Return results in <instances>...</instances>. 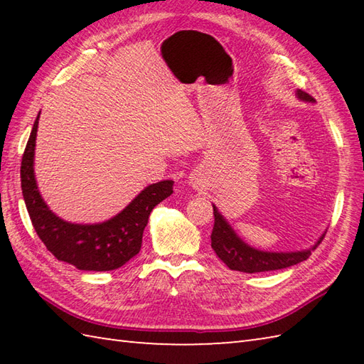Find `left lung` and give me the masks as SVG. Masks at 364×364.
Returning <instances> with one entry per match:
<instances>
[{
	"label": "left lung",
	"mask_w": 364,
	"mask_h": 364,
	"mask_svg": "<svg viewBox=\"0 0 364 364\" xmlns=\"http://www.w3.org/2000/svg\"><path fill=\"white\" fill-rule=\"evenodd\" d=\"M297 98L304 102L313 103L314 98L308 95L306 92L297 90ZM214 210V227L211 233V247L215 255L225 262L231 270H239V272L255 274V272H267V270H278L297 264L310 258L311 250L318 247L326 235L319 237L318 244L313 249L300 250V252H262L257 250L245 244L239 237L235 230L228 225V222L223 219V215L218 211V208L213 206Z\"/></svg>",
	"instance_id": "8db88e82"
}]
</instances>
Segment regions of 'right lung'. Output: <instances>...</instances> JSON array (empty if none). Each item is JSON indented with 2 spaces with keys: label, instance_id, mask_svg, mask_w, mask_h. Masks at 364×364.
<instances>
[{
  "label": "right lung",
  "instance_id": "right-lung-1",
  "mask_svg": "<svg viewBox=\"0 0 364 364\" xmlns=\"http://www.w3.org/2000/svg\"><path fill=\"white\" fill-rule=\"evenodd\" d=\"M38 115L21 158L20 178L23 198L37 236L59 261L81 270L119 269L139 253L144 230L153 208L173 192V181L150 184L115 218L94 225L65 222L54 214L37 189L34 149Z\"/></svg>",
  "mask_w": 364,
  "mask_h": 364
}]
</instances>
